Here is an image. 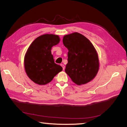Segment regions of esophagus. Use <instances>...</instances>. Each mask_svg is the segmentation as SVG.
<instances>
[{"instance_id":"34e87169","label":"esophagus","mask_w":127,"mask_h":127,"mask_svg":"<svg viewBox=\"0 0 127 127\" xmlns=\"http://www.w3.org/2000/svg\"><path fill=\"white\" fill-rule=\"evenodd\" d=\"M61 67H63V70H64V64H61Z\"/></svg>"}]
</instances>
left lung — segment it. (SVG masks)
Segmentation results:
<instances>
[{
    "label": "left lung",
    "instance_id": "1",
    "mask_svg": "<svg viewBox=\"0 0 127 127\" xmlns=\"http://www.w3.org/2000/svg\"><path fill=\"white\" fill-rule=\"evenodd\" d=\"M63 41L68 50L65 72L78 85L91 82L99 69L98 57L93 45L77 32L64 35Z\"/></svg>",
    "mask_w": 127,
    "mask_h": 127
}]
</instances>
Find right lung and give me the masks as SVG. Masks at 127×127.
Masks as SVG:
<instances>
[{"instance_id": "right-lung-1", "label": "right lung", "mask_w": 127, "mask_h": 127, "mask_svg": "<svg viewBox=\"0 0 127 127\" xmlns=\"http://www.w3.org/2000/svg\"><path fill=\"white\" fill-rule=\"evenodd\" d=\"M59 42L58 35L46 34L37 37L30 45L24 57V68L33 82L45 85L63 70L62 67L55 63L51 51Z\"/></svg>"}]
</instances>
